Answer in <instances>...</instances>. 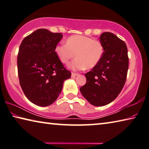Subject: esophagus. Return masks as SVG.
Wrapping results in <instances>:
<instances>
[{
    "mask_svg": "<svg viewBox=\"0 0 149 149\" xmlns=\"http://www.w3.org/2000/svg\"><path fill=\"white\" fill-rule=\"evenodd\" d=\"M78 75H79V74H77V73L72 72V74H71V77H72V78H74V77H77Z\"/></svg>",
    "mask_w": 149,
    "mask_h": 149,
    "instance_id": "1",
    "label": "esophagus"
}]
</instances>
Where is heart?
Here are the masks:
<instances>
[{
  "mask_svg": "<svg viewBox=\"0 0 149 149\" xmlns=\"http://www.w3.org/2000/svg\"><path fill=\"white\" fill-rule=\"evenodd\" d=\"M55 52L61 62L67 64L73 57L77 58L69 65L72 70L92 69L103 57L104 47L100 41L84 36H72L66 44L55 47Z\"/></svg>",
  "mask_w": 149,
  "mask_h": 149,
  "instance_id": "obj_1",
  "label": "heart"
}]
</instances>
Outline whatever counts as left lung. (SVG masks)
Returning <instances> with one entry per match:
<instances>
[{
  "label": "left lung",
  "instance_id": "8db88e82",
  "mask_svg": "<svg viewBox=\"0 0 149 149\" xmlns=\"http://www.w3.org/2000/svg\"><path fill=\"white\" fill-rule=\"evenodd\" d=\"M103 43V57L96 67L85 74L86 83L80 91L86 100L95 106H103L115 100L125 83L129 67L125 43L111 32L100 37Z\"/></svg>",
  "mask_w": 149,
  "mask_h": 149
}]
</instances>
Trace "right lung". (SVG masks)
<instances>
[{"mask_svg": "<svg viewBox=\"0 0 149 149\" xmlns=\"http://www.w3.org/2000/svg\"><path fill=\"white\" fill-rule=\"evenodd\" d=\"M62 38L61 33L38 29L19 45L17 57L19 84L27 98L38 106L52 104L59 96L63 82L71 77L55 52Z\"/></svg>", "mask_w": 149, "mask_h": 149, "instance_id": "add662e5", "label": "right lung"}]
</instances>
